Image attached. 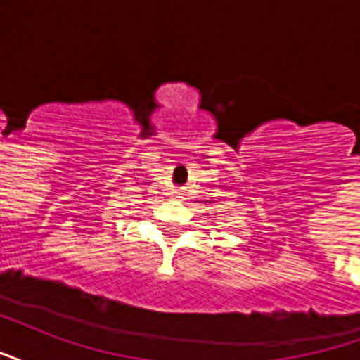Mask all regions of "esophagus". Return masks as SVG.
Returning a JSON list of instances; mask_svg holds the SVG:
<instances>
[{"label":"esophagus","instance_id":"obj_1","mask_svg":"<svg viewBox=\"0 0 360 360\" xmlns=\"http://www.w3.org/2000/svg\"><path fill=\"white\" fill-rule=\"evenodd\" d=\"M172 198H174V200H185V191H183V188H179V191H174V192H172Z\"/></svg>","mask_w":360,"mask_h":360}]
</instances>
